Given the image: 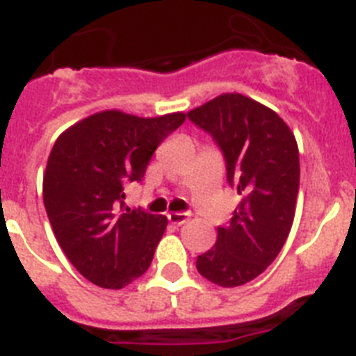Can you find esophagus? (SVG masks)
Wrapping results in <instances>:
<instances>
[{
	"label": "esophagus",
	"instance_id": "esophagus-1",
	"mask_svg": "<svg viewBox=\"0 0 356 356\" xmlns=\"http://www.w3.org/2000/svg\"><path fill=\"white\" fill-rule=\"evenodd\" d=\"M168 219L171 225L180 226V225H185V222L188 221V213L187 212H169Z\"/></svg>",
	"mask_w": 356,
	"mask_h": 356
}]
</instances>
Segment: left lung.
Instances as JSON below:
<instances>
[{
    "mask_svg": "<svg viewBox=\"0 0 356 356\" xmlns=\"http://www.w3.org/2000/svg\"><path fill=\"white\" fill-rule=\"evenodd\" d=\"M187 115L221 147L228 184L241 196L196 267L212 284L238 287L262 275L287 241L300 191L298 143L275 110L238 92L221 94Z\"/></svg>",
    "mask_w": 356,
    "mask_h": 356,
    "instance_id": "left-lung-1",
    "label": "left lung"
}]
</instances>
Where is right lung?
Instances as JSON below:
<instances>
[{
	"mask_svg": "<svg viewBox=\"0 0 356 356\" xmlns=\"http://www.w3.org/2000/svg\"><path fill=\"white\" fill-rule=\"evenodd\" d=\"M184 121V112L137 118L103 110L56 139L44 207L69 262L97 287L122 289L147 271L168 217L124 207L122 187L143 180L156 146Z\"/></svg>",
	"mask_w": 356,
	"mask_h": 356,
	"instance_id": "obj_1",
	"label": "right lung"
}]
</instances>
